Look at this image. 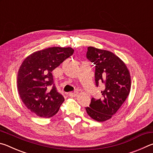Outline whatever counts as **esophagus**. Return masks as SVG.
<instances>
[{
	"label": "esophagus",
	"instance_id": "34e87169",
	"mask_svg": "<svg viewBox=\"0 0 153 153\" xmlns=\"http://www.w3.org/2000/svg\"><path fill=\"white\" fill-rule=\"evenodd\" d=\"M77 94H78V92H77V91H75V92H70L69 94V96L70 97H77Z\"/></svg>",
	"mask_w": 153,
	"mask_h": 153
}]
</instances>
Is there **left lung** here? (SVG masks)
Masks as SVG:
<instances>
[{"instance_id":"left-lung-1","label":"left lung","mask_w":153,"mask_h":153,"mask_svg":"<svg viewBox=\"0 0 153 153\" xmlns=\"http://www.w3.org/2000/svg\"><path fill=\"white\" fill-rule=\"evenodd\" d=\"M87 58L95 65V82L102 86V97L92 98L86 110L90 117L103 122L112 117L128 98L131 89V76L125 63L106 50L89 46Z\"/></svg>"}]
</instances>
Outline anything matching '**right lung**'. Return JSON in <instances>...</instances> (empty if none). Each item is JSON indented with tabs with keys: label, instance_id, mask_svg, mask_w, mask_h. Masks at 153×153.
<instances>
[{
	"label": "right lung",
	"instance_id": "add662e5",
	"mask_svg": "<svg viewBox=\"0 0 153 153\" xmlns=\"http://www.w3.org/2000/svg\"><path fill=\"white\" fill-rule=\"evenodd\" d=\"M71 47H50L27 56L17 74V90L25 107L40 117L57 113L65 100L53 84L52 71L73 55Z\"/></svg>",
	"mask_w": 153,
	"mask_h": 153
}]
</instances>
